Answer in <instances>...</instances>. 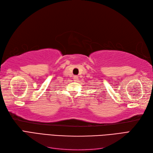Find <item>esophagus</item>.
<instances>
[{"label": "esophagus", "instance_id": "obj_1", "mask_svg": "<svg viewBox=\"0 0 153 153\" xmlns=\"http://www.w3.org/2000/svg\"><path fill=\"white\" fill-rule=\"evenodd\" d=\"M78 76H74V77H73V78H74V80H76L77 79H78Z\"/></svg>", "mask_w": 153, "mask_h": 153}]
</instances>
